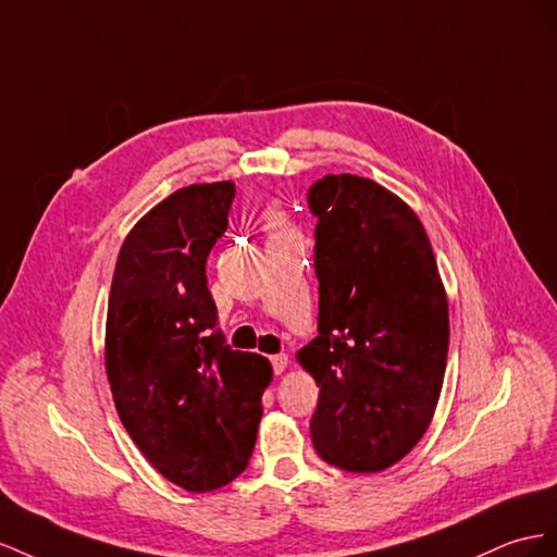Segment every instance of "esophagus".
I'll return each instance as SVG.
<instances>
[{
    "instance_id": "34e87169",
    "label": "esophagus",
    "mask_w": 557,
    "mask_h": 557,
    "mask_svg": "<svg viewBox=\"0 0 557 557\" xmlns=\"http://www.w3.org/2000/svg\"><path fill=\"white\" fill-rule=\"evenodd\" d=\"M270 361H273V371L280 375V373H284V369H287L289 357L287 355H275Z\"/></svg>"
}]
</instances>
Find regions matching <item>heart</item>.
Wrapping results in <instances>:
<instances>
[{
	"label": "heart",
	"instance_id": "heart-1",
	"mask_svg": "<svg viewBox=\"0 0 557 557\" xmlns=\"http://www.w3.org/2000/svg\"><path fill=\"white\" fill-rule=\"evenodd\" d=\"M263 228L268 231L270 237H280V235H289V221L284 216V212L275 205H270V208L263 212Z\"/></svg>",
	"mask_w": 557,
	"mask_h": 557
}]
</instances>
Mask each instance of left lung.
Returning a JSON list of instances; mask_svg holds the SVG:
<instances>
[{
	"label": "left lung",
	"instance_id": "left-lung-1",
	"mask_svg": "<svg viewBox=\"0 0 557 557\" xmlns=\"http://www.w3.org/2000/svg\"><path fill=\"white\" fill-rule=\"evenodd\" d=\"M308 202L320 336L296 359L320 387L312 443L333 467L383 471L434 418L450 341L446 289L422 221L385 186L326 174Z\"/></svg>",
	"mask_w": 557,
	"mask_h": 557
}]
</instances>
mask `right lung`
<instances>
[{
  "mask_svg": "<svg viewBox=\"0 0 557 557\" xmlns=\"http://www.w3.org/2000/svg\"><path fill=\"white\" fill-rule=\"evenodd\" d=\"M233 182L190 184L141 216L111 280L104 367L119 418L151 467L188 492L231 483L249 462L270 361L216 326L210 249L228 226Z\"/></svg>",
  "mask_w": 557,
  "mask_h": 557,
  "instance_id": "obj_1",
  "label": "right lung"
}]
</instances>
